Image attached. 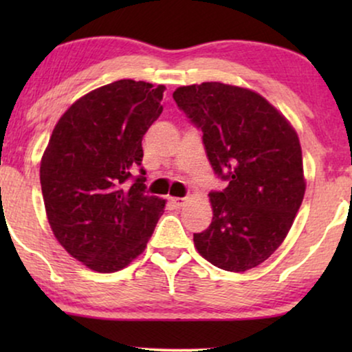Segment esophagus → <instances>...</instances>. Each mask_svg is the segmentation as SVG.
<instances>
[{
	"instance_id": "1",
	"label": "esophagus",
	"mask_w": 352,
	"mask_h": 352,
	"mask_svg": "<svg viewBox=\"0 0 352 352\" xmlns=\"http://www.w3.org/2000/svg\"><path fill=\"white\" fill-rule=\"evenodd\" d=\"M171 204L175 205L176 208H181V206L186 204V199H182V197H175V199H171Z\"/></svg>"
}]
</instances>
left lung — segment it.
I'll return each instance as SVG.
<instances>
[{"label": "left lung", "mask_w": 352, "mask_h": 352, "mask_svg": "<svg viewBox=\"0 0 352 352\" xmlns=\"http://www.w3.org/2000/svg\"><path fill=\"white\" fill-rule=\"evenodd\" d=\"M177 107L204 133L214 175L228 181L210 192L213 221L194 234L213 266L243 272L266 261L287 237L305 197L300 139L263 96L208 81L173 93Z\"/></svg>", "instance_id": "8db88e82"}]
</instances>
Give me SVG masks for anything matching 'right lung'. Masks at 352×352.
<instances>
[{"mask_svg":"<svg viewBox=\"0 0 352 352\" xmlns=\"http://www.w3.org/2000/svg\"><path fill=\"white\" fill-rule=\"evenodd\" d=\"M165 86L118 80L62 115L41 158L50 226L75 259L98 272L126 267L146 248L165 200L146 194L142 138L160 117Z\"/></svg>","mask_w":352,"mask_h":352,"instance_id":"obj_1","label":"right lung"}]
</instances>
